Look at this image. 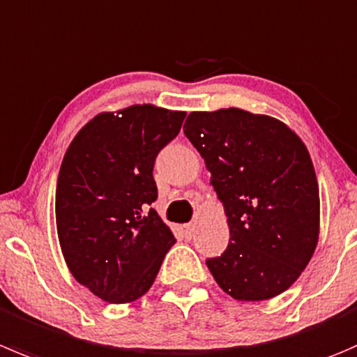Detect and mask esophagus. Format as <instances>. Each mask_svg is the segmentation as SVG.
Here are the masks:
<instances>
[{"mask_svg":"<svg viewBox=\"0 0 357 357\" xmlns=\"http://www.w3.org/2000/svg\"><path fill=\"white\" fill-rule=\"evenodd\" d=\"M181 231H183V235H185V238H192L193 234H195V225H193V223L183 225Z\"/></svg>","mask_w":357,"mask_h":357,"instance_id":"1","label":"esophagus"}]
</instances>
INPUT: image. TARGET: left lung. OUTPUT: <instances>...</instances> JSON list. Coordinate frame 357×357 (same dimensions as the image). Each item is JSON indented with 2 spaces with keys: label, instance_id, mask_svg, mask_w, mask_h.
<instances>
[{
  "label": "left lung",
  "instance_id": "obj_1",
  "mask_svg": "<svg viewBox=\"0 0 357 357\" xmlns=\"http://www.w3.org/2000/svg\"><path fill=\"white\" fill-rule=\"evenodd\" d=\"M185 136L211 172L230 241L206 265L225 293L259 302L281 295L319 238V186L305 144L289 127L238 108L195 112Z\"/></svg>",
  "mask_w": 357,
  "mask_h": 357
}]
</instances>
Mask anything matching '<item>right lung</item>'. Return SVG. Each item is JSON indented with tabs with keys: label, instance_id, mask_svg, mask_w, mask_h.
<instances>
[{
	"label": "right lung",
	"instance_id": "right-lung-1",
	"mask_svg": "<svg viewBox=\"0 0 357 357\" xmlns=\"http://www.w3.org/2000/svg\"><path fill=\"white\" fill-rule=\"evenodd\" d=\"M185 115L151 105L101 113L66 151L55 192L59 242L73 278L105 302L143 296L176 242L150 206L158 197L155 158Z\"/></svg>",
	"mask_w": 357,
	"mask_h": 357
}]
</instances>
